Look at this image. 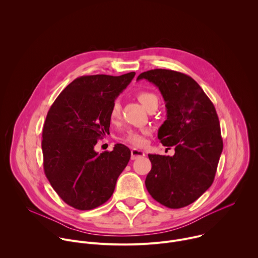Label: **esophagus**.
Listing matches in <instances>:
<instances>
[{"label":"esophagus","instance_id":"esophagus-1","mask_svg":"<svg viewBox=\"0 0 258 258\" xmlns=\"http://www.w3.org/2000/svg\"><path fill=\"white\" fill-rule=\"evenodd\" d=\"M131 158H132V160H135V159H138V158H140V157H143V156H145V152L144 151H142V150H138V149H132V151H131Z\"/></svg>","mask_w":258,"mask_h":258}]
</instances>
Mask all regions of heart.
Returning a JSON list of instances; mask_svg holds the SVG:
<instances>
[{
	"label": "heart",
	"instance_id": "heart-1",
	"mask_svg": "<svg viewBox=\"0 0 258 258\" xmlns=\"http://www.w3.org/2000/svg\"><path fill=\"white\" fill-rule=\"evenodd\" d=\"M137 98L146 109L148 108L149 105L152 104L153 102H158L156 95H154L153 93H150V92H140V93H138ZM120 109H121V107H120L119 101L115 100L112 103V105H111V107H110V110H109V118L112 122H115L116 120L119 119ZM148 134H149L148 130H142V131L127 130L123 134L121 140L134 147H142L146 143L145 136Z\"/></svg>",
	"mask_w": 258,
	"mask_h": 258
}]
</instances>
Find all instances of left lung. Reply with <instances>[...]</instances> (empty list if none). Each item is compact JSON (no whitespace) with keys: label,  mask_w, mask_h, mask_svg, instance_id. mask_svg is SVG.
Here are the masks:
<instances>
[{"label":"left lung","mask_w":258,"mask_h":258,"mask_svg":"<svg viewBox=\"0 0 258 258\" xmlns=\"http://www.w3.org/2000/svg\"><path fill=\"white\" fill-rule=\"evenodd\" d=\"M147 80L160 91L166 120L158 139L174 155L149 154L152 163L145 185L149 194L168 208H181L196 201L213 182L223 139L215 108L201 87L189 76L168 69L145 71Z\"/></svg>","instance_id":"obj_1"}]
</instances>
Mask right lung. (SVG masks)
<instances>
[{"label": "right lung", "instance_id": "1", "mask_svg": "<svg viewBox=\"0 0 258 258\" xmlns=\"http://www.w3.org/2000/svg\"><path fill=\"white\" fill-rule=\"evenodd\" d=\"M135 75L78 78L49 110L43 128L44 170L59 197L73 208L91 210L105 203L130 161L131 151L122 144L101 154L94 147L109 134L110 107Z\"/></svg>", "mask_w": 258, "mask_h": 258}]
</instances>
